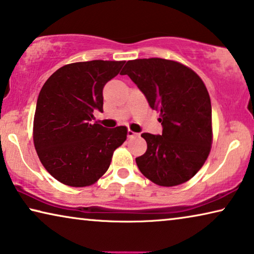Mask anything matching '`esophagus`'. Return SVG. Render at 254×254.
Returning a JSON list of instances; mask_svg holds the SVG:
<instances>
[{"instance_id": "34e87169", "label": "esophagus", "mask_w": 254, "mask_h": 254, "mask_svg": "<svg viewBox=\"0 0 254 254\" xmlns=\"http://www.w3.org/2000/svg\"><path fill=\"white\" fill-rule=\"evenodd\" d=\"M137 135H139V133H135V132H133L132 130H128V131H127V137H128V138L137 137Z\"/></svg>"}]
</instances>
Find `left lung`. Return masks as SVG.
<instances>
[{
	"label": "left lung",
	"instance_id": "obj_1",
	"mask_svg": "<svg viewBox=\"0 0 254 254\" xmlns=\"http://www.w3.org/2000/svg\"><path fill=\"white\" fill-rule=\"evenodd\" d=\"M121 74L161 113L162 134H141L147 150L135 158L140 172L158 186L186 183L211 150L212 108L205 84L190 68L162 58L128 60Z\"/></svg>",
	"mask_w": 254,
	"mask_h": 254
}]
</instances>
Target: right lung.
Here are the masks:
<instances>
[{
  "instance_id": "right-lung-1",
  "label": "right lung",
  "mask_w": 254,
  "mask_h": 254,
  "mask_svg": "<svg viewBox=\"0 0 254 254\" xmlns=\"http://www.w3.org/2000/svg\"><path fill=\"white\" fill-rule=\"evenodd\" d=\"M126 62L91 60L65 65L44 83L37 98L33 139L41 163L64 185L85 187L107 171L127 128L91 123L103 112V89Z\"/></svg>"
}]
</instances>
